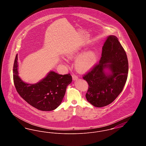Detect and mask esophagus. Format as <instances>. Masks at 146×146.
<instances>
[{"label": "esophagus", "mask_w": 146, "mask_h": 146, "mask_svg": "<svg viewBox=\"0 0 146 146\" xmlns=\"http://www.w3.org/2000/svg\"><path fill=\"white\" fill-rule=\"evenodd\" d=\"M72 79H73V80H76L78 79V76H76L75 74H73L72 75Z\"/></svg>", "instance_id": "34e87169"}]
</instances>
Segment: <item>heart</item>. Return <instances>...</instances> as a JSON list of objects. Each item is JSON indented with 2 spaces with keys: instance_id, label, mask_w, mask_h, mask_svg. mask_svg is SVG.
Listing matches in <instances>:
<instances>
[{
  "instance_id": "b5f03b06",
  "label": "heart",
  "mask_w": 146,
  "mask_h": 146,
  "mask_svg": "<svg viewBox=\"0 0 146 146\" xmlns=\"http://www.w3.org/2000/svg\"><path fill=\"white\" fill-rule=\"evenodd\" d=\"M82 50L70 52L67 55L70 60L76 59L81 55ZM98 62V54L95 50H90L86 51L80 56L76 62V68L80 72H86L92 70Z\"/></svg>"
}]
</instances>
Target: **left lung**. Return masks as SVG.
Wrapping results in <instances>:
<instances>
[{"instance_id": "obj_1", "label": "left lung", "mask_w": 146, "mask_h": 146, "mask_svg": "<svg viewBox=\"0 0 146 146\" xmlns=\"http://www.w3.org/2000/svg\"><path fill=\"white\" fill-rule=\"evenodd\" d=\"M128 70L127 56L118 38L108 36L100 62L83 77L89 85L87 101L96 107L111 104L123 91Z\"/></svg>"}]
</instances>
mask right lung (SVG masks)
Listing matches in <instances>:
<instances>
[{
    "label": "right lung",
    "mask_w": 146,
    "mask_h": 146,
    "mask_svg": "<svg viewBox=\"0 0 146 146\" xmlns=\"http://www.w3.org/2000/svg\"><path fill=\"white\" fill-rule=\"evenodd\" d=\"M17 56L13 67L14 83L17 92L28 104L39 110H55L62 101L66 88L72 81V76L70 74L61 75L50 71L39 82L26 83L19 76Z\"/></svg>",
    "instance_id": "obj_1"
}]
</instances>
